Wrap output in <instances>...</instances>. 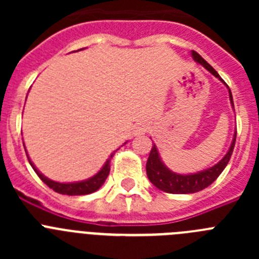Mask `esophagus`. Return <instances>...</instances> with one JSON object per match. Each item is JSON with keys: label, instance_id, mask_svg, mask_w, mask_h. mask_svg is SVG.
I'll use <instances>...</instances> for the list:
<instances>
[{"label": "esophagus", "instance_id": "esophagus-1", "mask_svg": "<svg viewBox=\"0 0 259 259\" xmlns=\"http://www.w3.org/2000/svg\"><path fill=\"white\" fill-rule=\"evenodd\" d=\"M149 127L146 123H140V124H137L136 128H135V135H144L148 132Z\"/></svg>", "mask_w": 259, "mask_h": 259}]
</instances>
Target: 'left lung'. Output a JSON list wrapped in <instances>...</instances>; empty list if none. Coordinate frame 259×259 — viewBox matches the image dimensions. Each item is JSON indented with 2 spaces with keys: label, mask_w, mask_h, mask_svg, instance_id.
Returning <instances> with one entry per match:
<instances>
[{
  "label": "left lung",
  "mask_w": 259,
  "mask_h": 259,
  "mask_svg": "<svg viewBox=\"0 0 259 259\" xmlns=\"http://www.w3.org/2000/svg\"><path fill=\"white\" fill-rule=\"evenodd\" d=\"M192 57L197 63L202 65L203 67L209 70L215 77H218L219 80L221 76L211 66L207 63L202 57L196 52H192ZM223 81V80H222ZM227 85V84H226ZM228 92H230V100L231 104L233 106V100H232V93H231L230 87L227 85ZM235 143H236V132L233 135V140L231 143L230 149L226 153L223 158L217 164H214L212 167L207 168V170L200 171V172L196 174H188V175H182V174H176L174 171H171L170 168H167L163 164V162L161 161V157H159V153H158L155 145L152 146V150H150L149 158H148V162H146V175L149 178V180L152 182V184H154L158 189L166 192V193H172V194H187V193H196V192H200L202 189L207 188L210 184L217 180L219 175L222 174V171L226 168V166L228 164L231 159V155H232L233 148H235Z\"/></svg>",
  "instance_id": "left-lung-1"
}]
</instances>
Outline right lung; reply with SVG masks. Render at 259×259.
Wrapping results in <instances>:
<instances>
[{
	"label": "right lung",
	"mask_w": 259,
	"mask_h": 259,
	"mask_svg": "<svg viewBox=\"0 0 259 259\" xmlns=\"http://www.w3.org/2000/svg\"><path fill=\"white\" fill-rule=\"evenodd\" d=\"M23 145H24V144H23ZM113 155L114 153L110 155L109 159L105 162V164L102 166L101 170L98 171L95 176H92V178H89V179L87 180H83V182H76V183H58V182H54V180L48 179L47 176L42 175V174L36 168L35 164L32 163L28 154H27V158H28L29 164H31L32 168L35 170V172L37 174L38 178H40V179L42 180V182H44L49 188H52L53 191L61 194H67V196H81V194L93 193V192L98 191V189L101 188V185L104 184L107 175H109L110 172V161H111Z\"/></svg>",
	"instance_id": "add662e5"
}]
</instances>
